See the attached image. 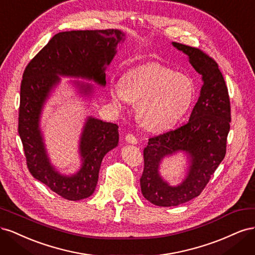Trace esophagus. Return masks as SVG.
Listing matches in <instances>:
<instances>
[{"label":"esophagus","mask_w":255,"mask_h":255,"mask_svg":"<svg viewBox=\"0 0 255 255\" xmlns=\"http://www.w3.org/2000/svg\"><path fill=\"white\" fill-rule=\"evenodd\" d=\"M126 140H127L128 143H132V144H137V142H138L137 138H136L133 134H128L127 137H126Z\"/></svg>","instance_id":"1"}]
</instances>
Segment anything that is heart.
<instances>
[{"mask_svg":"<svg viewBox=\"0 0 255 255\" xmlns=\"http://www.w3.org/2000/svg\"><path fill=\"white\" fill-rule=\"evenodd\" d=\"M110 95L119 109L137 102L136 115L150 132H164L175 126L194 99V85L188 76L170 68L148 63L128 69L121 82L112 83Z\"/></svg>","mask_w":255,"mask_h":255,"instance_id":"1","label":"heart"}]
</instances>
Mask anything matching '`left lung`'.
<instances>
[{
	"instance_id": "left-lung-1",
	"label": "left lung",
	"mask_w": 255,
	"mask_h": 255,
	"mask_svg": "<svg viewBox=\"0 0 255 255\" xmlns=\"http://www.w3.org/2000/svg\"><path fill=\"white\" fill-rule=\"evenodd\" d=\"M201 74L203 85L186 125L150 138L143 150L140 177L143 197L157 206H177L201 194L226 156L231 107L228 88L217 63L197 48L172 42ZM183 152L187 168L182 182L171 185L160 173L165 158Z\"/></svg>"
}]
</instances>
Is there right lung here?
<instances>
[{
  "label": "right lung",
  "instance_id": "add662e5",
  "mask_svg": "<svg viewBox=\"0 0 255 255\" xmlns=\"http://www.w3.org/2000/svg\"><path fill=\"white\" fill-rule=\"evenodd\" d=\"M125 40L126 33L118 28L61 32L29 61L23 73L18 130L28 170L36 180L67 200L79 201L94 194L104 156L118 145L119 127L88 115L79 139L80 168L66 174L52 164L45 145L41 128L44 105L60 78L84 80L104 87L106 68L117 54L118 44ZM69 83L89 106L95 98V85L82 81Z\"/></svg>",
  "mask_w": 255,
  "mask_h": 255
}]
</instances>
